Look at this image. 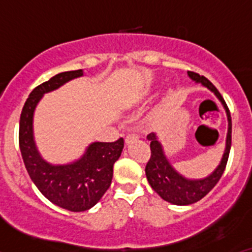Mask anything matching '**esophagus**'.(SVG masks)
<instances>
[{
    "label": "esophagus",
    "instance_id": "obj_1",
    "mask_svg": "<svg viewBox=\"0 0 252 252\" xmlns=\"http://www.w3.org/2000/svg\"><path fill=\"white\" fill-rule=\"evenodd\" d=\"M137 139H139V135L133 132V133H128L127 136H126V139H125V141H126V144H130V142L136 141Z\"/></svg>",
    "mask_w": 252,
    "mask_h": 252
}]
</instances>
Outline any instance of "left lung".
I'll return each instance as SVG.
<instances>
[{
  "label": "left lung",
  "mask_w": 252,
  "mask_h": 252,
  "mask_svg": "<svg viewBox=\"0 0 252 252\" xmlns=\"http://www.w3.org/2000/svg\"><path fill=\"white\" fill-rule=\"evenodd\" d=\"M188 75L192 78L193 81L199 82L208 90L212 91L217 95L218 99L222 102L223 107L226 108L227 119H228V133H227L226 140V150H224L221 164L213 171V174H211L206 179L201 180H189L178 174L166 160L165 155L162 153L161 145L157 140L155 133H149L148 139L150 140L151 155L145 168L149 184L164 201L178 204V206H187V204H192L201 201L202 198L206 197L215 188L218 180L221 179L224 169H226L227 160H228L231 150V137H232L231 136L232 135L231 113L221 93L218 92L217 88L203 75H199L195 72H188Z\"/></svg>",
  "instance_id": "1"
}]
</instances>
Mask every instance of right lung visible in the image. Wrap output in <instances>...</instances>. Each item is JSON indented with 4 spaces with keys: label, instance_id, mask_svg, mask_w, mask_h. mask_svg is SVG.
Wrapping results in <instances>:
<instances>
[{
    "label": "right lung",
    "instance_id": "1",
    "mask_svg": "<svg viewBox=\"0 0 252 252\" xmlns=\"http://www.w3.org/2000/svg\"><path fill=\"white\" fill-rule=\"evenodd\" d=\"M82 74V69L59 73L34 88L22 107L19 128L20 150L31 180L51 203L72 212L92 208L103 197L125 144L122 137L113 142H93L82 159L68 165H50L40 158L32 137V115L37 102L44 93Z\"/></svg>",
    "mask_w": 252,
    "mask_h": 252
}]
</instances>
